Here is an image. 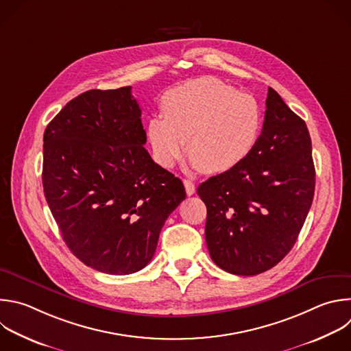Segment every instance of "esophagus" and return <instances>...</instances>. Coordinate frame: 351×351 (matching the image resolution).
<instances>
[{"label": "esophagus", "mask_w": 351, "mask_h": 351, "mask_svg": "<svg viewBox=\"0 0 351 351\" xmlns=\"http://www.w3.org/2000/svg\"><path fill=\"white\" fill-rule=\"evenodd\" d=\"M183 184H184V189H186L187 195H193V194L195 193V184H194L191 180L184 179V180H183Z\"/></svg>", "instance_id": "1"}]
</instances>
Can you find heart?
Instances as JSON below:
<instances>
[{
	"label": "heart",
	"instance_id": "1",
	"mask_svg": "<svg viewBox=\"0 0 351 351\" xmlns=\"http://www.w3.org/2000/svg\"><path fill=\"white\" fill-rule=\"evenodd\" d=\"M164 115L147 123L153 158L172 168L186 153L193 167L221 173L241 164L256 146L262 125L261 101L215 77H198L168 90Z\"/></svg>",
	"mask_w": 351,
	"mask_h": 351
}]
</instances>
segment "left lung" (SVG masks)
I'll return each mask as SVG.
<instances>
[{"mask_svg": "<svg viewBox=\"0 0 351 351\" xmlns=\"http://www.w3.org/2000/svg\"><path fill=\"white\" fill-rule=\"evenodd\" d=\"M315 187L306 123L269 88L261 138L237 167L197 189L206 205L210 259L227 273L256 276L295 245Z\"/></svg>", "mask_w": 351, "mask_h": 351, "instance_id": "left-lung-1", "label": "left lung"}]
</instances>
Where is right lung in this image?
Wrapping results in <instances>:
<instances>
[{
	"label": "right lung",
	"mask_w": 351,
	"mask_h": 351,
	"mask_svg": "<svg viewBox=\"0 0 351 351\" xmlns=\"http://www.w3.org/2000/svg\"><path fill=\"white\" fill-rule=\"evenodd\" d=\"M131 89L86 90L44 132V194L66 245L84 265L117 276L149 265L186 198L182 180L145 149Z\"/></svg>",
	"instance_id": "right-lung-1"
}]
</instances>
